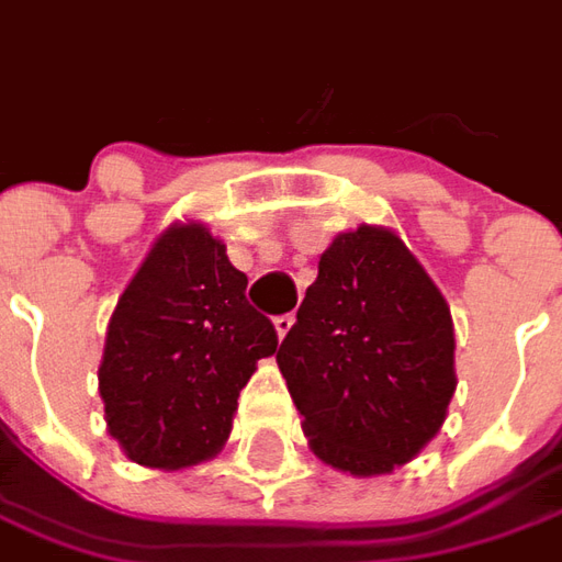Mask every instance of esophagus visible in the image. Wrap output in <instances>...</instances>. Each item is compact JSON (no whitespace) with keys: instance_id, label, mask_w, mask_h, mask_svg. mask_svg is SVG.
<instances>
[{"instance_id":"1","label":"esophagus","mask_w":562,"mask_h":562,"mask_svg":"<svg viewBox=\"0 0 562 562\" xmlns=\"http://www.w3.org/2000/svg\"><path fill=\"white\" fill-rule=\"evenodd\" d=\"M294 325V316L292 313H285V316H277L273 318V328H277V334H280V337H285V334H289V328H292Z\"/></svg>"}]
</instances>
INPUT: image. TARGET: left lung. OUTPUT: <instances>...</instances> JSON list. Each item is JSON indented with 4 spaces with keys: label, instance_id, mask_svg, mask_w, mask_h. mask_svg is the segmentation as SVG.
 I'll use <instances>...</instances> for the list:
<instances>
[{
    "label": "left lung",
    "instance_id": "1",
    "mask_svg": "<svg viewBox=\"0 0 562 562\" xmlns=\"http://www.w3.org/2000/svg\"><path fill=\"white\" fill-rule=\"evenodd\" d=\"M277 361L318 458L352 475L391 472L446 422L451 313L397 234L361 225L322 252Z\"/></svg>",
    "mask_w": 562,
    "mask_h": 562
}]
</instances>
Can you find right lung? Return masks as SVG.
<instances>
[{
    "instance_id": "obj_1",
    "label": "right lung",
    "mask_w": 562,
    "mask_h": 562,
    "mask_svg": "<svg viewBox=\"0 0 562 562\" xmlns=\"http://www.w3.org/2000/svg\"><path fill=\"white\" fill-rule=\"evenodd\" d=\"M277 328L246 301V273L204 225H173L120 297L99 367L108 430L135 463L213 458Z\"/></svg>"
}]
</instances>
